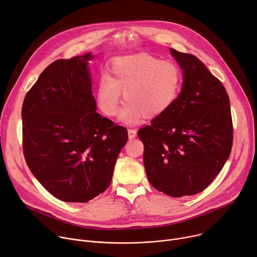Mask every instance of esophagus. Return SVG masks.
Instances as JSON below:
<instances>
[{
	"label": "esophagus",
	"mask_w": 257,
	"mask_h": 257,
	"mask_svg": "<svg viewBox=\"0 0 257 257\" xmlns=\"http://www.w3.org/2000/svg\"><path fill=\"white\" fill-rule=\"evenodd\" d=\"M127 135H128L130 139H134V138H136V136H137V132H136V130L128 128L127 130Z\"/></svg>",
	"instance_id": "esophagus-1"
}]
</instances>
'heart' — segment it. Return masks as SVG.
I'll list each match as a JSON object with an SVG mask.
<instances>
[{
  "instance_id": "heart-1",
  "label": "heart",
  "mask_w": 257,
  "mask_h": 257,
  "mask_svg": "<svg viewBox=\"0 0 257 257\" xmlns=\"http://www.w3.org/2000/svg\"><path fill=\"white\" fill-rule=\"evenodd\" d=\"M182 85V73L174 62L162 61L141 52L115 57L108 75L104 74L96 87V105L106 116L117 114L121 90L126 101L119 120L135 124L145 117L157 118L176 102Z\"/></svg>"
}]
</instances>
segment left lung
<instances>
[{
	"label": "left lung",
	"instance_id": "obj_1",
	"mask_svg": "<svg viewBox=\"0 0 257 257\" xmlns=\"http://www.w3.org/2000/svg\"><path fill=\"white\" fill-rule=\"evenodd\" d=\"M183 72L174 105L138 132L144 144L150 184L173 197L206 189L231 151L229 97L220 82L192 54L170 49Z\"/></svg>",
	"mask_w": 257,
	"mask_h": 257
}]
</instances>
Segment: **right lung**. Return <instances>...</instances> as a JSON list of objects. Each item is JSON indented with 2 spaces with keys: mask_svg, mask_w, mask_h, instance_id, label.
I'll use <instances>...</instances> for the list:
<instances>
[{
  "mask_svg": "<svg viewBox=\"0 0 257 257\" xmlns=\"http://www.w3.org/2000/svg\"><path fill=\"white\" fill-rule=\"evenodd\" d=\"M89 52L57 60L39 76L22 109L28 167L56 199L86 203L110 185L127 142L125 127L96 113Z\"/></svg>",
  "mask_w": 257,
  "mask_h": 257,
  "instance_id": "right-lung-1",
  "label": "right lung"
}]
</instances>
